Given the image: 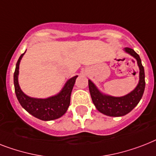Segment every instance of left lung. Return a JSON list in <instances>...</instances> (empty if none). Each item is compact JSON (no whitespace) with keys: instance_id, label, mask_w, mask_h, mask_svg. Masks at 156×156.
<instances>
[{"instance_id":"left-lung-1","label":"left lung","mask_w":156,"mask_h":156,"mask_svg":"<svg viewBox=\"0 0 156 156\" xmlns=\"http://www.w3.org/2000/svg\"><path fill=\"white\" fill-rule=\"evenodd\" d=\"M124 51L136 59L140 68V81L135 89L122 97H113L100 92L90 80L88 81L89 90L94 104L99 112L108 116L119 117L128 114L135 108L143 97L145 89V74L141 59L137 53L131 48H124Z\"/></svg>"}]
</instances>
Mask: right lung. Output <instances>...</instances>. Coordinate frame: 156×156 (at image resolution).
Instances as JSON below:
<instances>
[{
    "mask_svg": "<svg viewBox=\"0 0 156 156\" xmlns=\"http://www.w3.org/2000/svg\"><path fill=\"white\" fill-rule=\"evenodd\" d=\"M25 53L21 54L19 58L13 74L15 93L18 102L25 111L39 119L49 121L62 117L66 112L69 106L72 90L78 76H74L67 81L62 90L56 95L47 98H35L29 97L23 93L18 83L19 65Z\"/></svg>",
    "mask_w": 156,
    "mask_h": 156,
    "instance_id": "right-lung-1",
    "label": "right lung"
}]
</instances>
